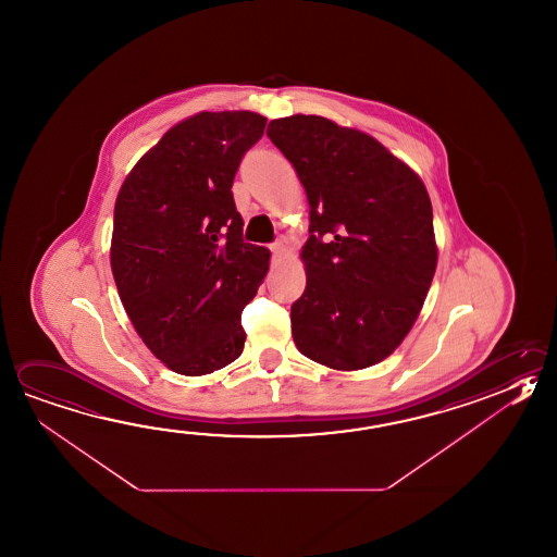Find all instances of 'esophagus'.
I'll return each mask as SVG.
<instances>
[{"instance_id": "34e87169", "label": "esophagus", "mask_w": 557, "mask_h": 557, "mask_svg": "<svg viewBox=\"0 0 557 557\" xmlns=\"http://www.w3.org/2000/svg\"><path fill=\"white\" fill-rule=\"evenodd\" d=\"M270 250H272L273 258H277L285 250L284 242H273V244H270Z\"/></svg>"}]
</instances>
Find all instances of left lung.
<instances>
[{"label":"left lung","instance_id":"1","mask_svg":"<svg viewBox=\"0 0 557 557\" xmlns=\"http://www.w3.org/2000/svg\"><path fill=\"white\" fill-rule=\"evenodd\" d=\"M265 134L311 205L295 345L335 370L379 364L410 333L435 273L430 195L374 137L326 117H280Z\"/></svg>","mask_w":557,"mask_h":557}]
</instances>
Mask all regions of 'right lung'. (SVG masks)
Segmentation results:
<instances>
[{
	"instance_id": "right-lung-1",
	"label": "right lung",
	"mask_w": 557,
	"mask_h": 557,
	"mask_svg": "<svg viewBox=\"0 0 557 557\" xmlns=\"http://www.w3.org/2000/svg\"><path fill=\"white\" fill-rule=\"evenodd\" d=\"M265 122L253 112H200L171 127L117 195V294L147 348L185 376L221 370L244 348L242 311L270 252L242 238L232 183Z\"/></svg>"
}]
</instances>
